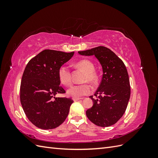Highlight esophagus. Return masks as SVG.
<instances>
[{
    "label": "esophagus",
    "mask_w": 158,
    "mask_h": 158,
    "mask_svg": "<svg viewBox=\"0 0 158 158\" xmlns=\"http://www.w3.org/2000/svg\"><path fill=\"white\" fill-rule=\"evenodd\" d=\"M82 99V98H73V101H74V102L78 101V100H80V99Z\"/></svg>",
    "instance_id": "obj_1"
}]
</instances>
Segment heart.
Segmentation results:
<instances>
[{
  "mask_svg": "<svg viewBox=\"0 0 158 158\" xmlns=\"http://www.w3.org/2000/svg\"><path fill=\"white\" fill-rule=\"evenodd\" d=\"M76 67H77L85 72L82 81L84 82H89L94 83L97 80V76L94 72L95 67L93 63L87 59H84L76 63ZM58 77L60 84L69 86L71 84V73L68 66H61L58 71ZM92 89L88 84L74 85L67 90V94L69 96L78 98L89 94L92 92Z\"/></svg>",
  "mask_w": 158,
  "mask_h": 158,
  "instance_id": "1",
  "label": "heart"
}]
</instances>
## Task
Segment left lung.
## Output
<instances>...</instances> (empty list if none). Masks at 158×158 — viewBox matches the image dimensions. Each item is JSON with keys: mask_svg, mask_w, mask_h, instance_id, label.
Listing matches in <instances>:
<instances>
[{"mask_svg": "<svg viewBox=\"0 0 158 158\" xmlns=\"http://www.w3.org/2000/svg\"><path fill=\"white\" fill-rule=\"evenodd\" d=\"M80 55H94L103 70L101 84L94 95L89 98L93 106L85 113L95 125L107 127L115 124L125 113L131 96V86L123 62L106 47L78 51Z\"/></svg>", "mask_w": 158, "mask_h": 158, "instance_id": "obj_1", "label": "left lung"}]
</instances>
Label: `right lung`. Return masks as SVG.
Returning a JSON list of instances; mask_svg holds the SVG:
<instances>
[{
    "label": "right lung",
    "instance_id": "add662e5",
    "mask_svg": "<svg viewBox=\"0 0 158 158\" xmlns=\"http://www.w3.org/2000/svg\"><path fill=\"white\" fill-rule=\"evenodd\" d=\"M73 55L74 52L46 49L26 66L21 80L20 102L27 118L38 128H55L68 116L73 99L55 95L65 93L59 85L58 71Z\"/></svg>",
    "mask_w": 158,
    "mask_h": 158
}]
</instances>
